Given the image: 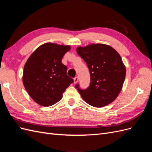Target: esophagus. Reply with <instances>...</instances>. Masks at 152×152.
<instances>
[{"mask_svg": "<svg viewBox=\"0 0 152 152\" xmlns=\"http://www.w3.org/2000/svg\"><path fill=\"white\" fill-rule=\"evenodd\" d=\"M78 81H79V77H76L74 78V79H73V82H74V84H77Z\"/></svg>", "mask_w": 152, "mask_h": 152, "instance_id": "obj_1", "label": "esophagus"}]
</instances>
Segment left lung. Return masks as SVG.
I'll use <instances>...</instances> for the list:
<instances>
[{
	"label": "left lung",
	"instance_id": "8db88e82",
	"mask_svg": "<svg viewBox=\"0 0 152 152\" xmlns=\"http://www.w3.org/2000/svg\"><path fill=\"white\" fill-rule=\"evenodd\" d=\"M77 54L84 59L91 74V83L86 90L75 86L85 102L102 108L112 103L120 94L126 68L117 50L109 45L91 44L78 47Z\"/></svg>",
	"mask_w": 152,
	"mask_h": 152
}]
</instances>
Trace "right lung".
Here are the masks:
<instances>
[{
	"mask_svg": "<svg viewBox=\"0 0 152 152\" xmlns=\"http://www.w3.org/2000/svg\"><path fill=\"white\" fill-rule=\"evenodd\" d=\"M70 49L68 45L47 42L37 48L27 59L23 83L35 103L44 107L56 103L73 83V80L67 76V67L61 62Z\"/></svg>",
	"mask_w": 152,
	"mask_h": 152,
	"instance_id": "1",
	"label": "right lung"
}]
</instances>
